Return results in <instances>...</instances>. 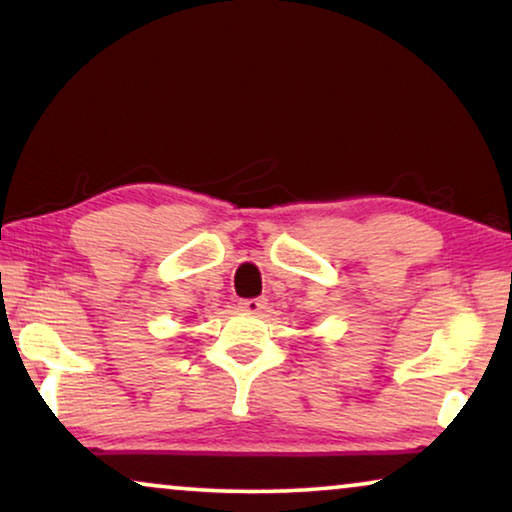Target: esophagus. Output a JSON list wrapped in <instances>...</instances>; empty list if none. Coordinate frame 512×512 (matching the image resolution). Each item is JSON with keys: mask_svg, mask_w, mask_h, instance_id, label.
<instances>
[{"mask_svg": "<svg viewBox=\"0 0 512 512\" xmlns=\"http://www.w3.org/2000/svg\"><path fill=\"white\" fill-rule=\"evenodd\" d=\"M265 298H247V300H240V310H244V312H249V314H256V312H261V310H265Z\"/></svg>", "mask_w": 512, "mask_h": 512, "instance_id": "1", "label": "esophagus"}]
</instances>
